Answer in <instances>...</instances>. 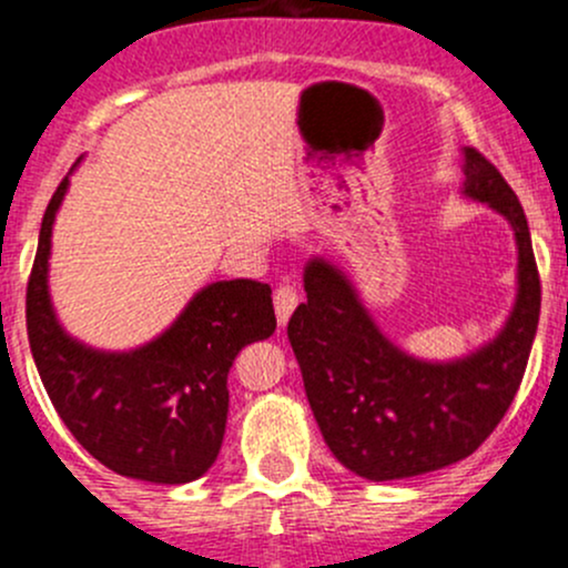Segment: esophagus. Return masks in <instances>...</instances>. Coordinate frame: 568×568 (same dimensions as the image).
<instances>
[{
  "instance_id": "obj_1",
  "label": "esophagus",
  "mask_w": 568,
  "mask_h": 568,
  "mask_svg": "<svg viewBox=\"0 0 568 568\" xmlns=\"http://www.w3.org/2000/svg\"><path fill=\"white\" fill-rule=\"evenodd\" d=\"M300 305V291H296L294 283H280L274 288V313H277L280 324H288L291 313Z\"/></svg>"
}]
</instances>
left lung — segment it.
Instances as JSON below:
<instances>
[{
  "label": "left lung",
  "instance_id": "left-lung-1",
  "mask_svg": "<svg viewBox=\"0 0 568 568\" xmlns=\"http://www.w3.org/2000/svg\"><path fill=\"white\" fill-rule=\"evenodd\" d=\"M464 194L506 216L517 239L511 316L467 357L428 363L400 352L341 268L324 257L305 266L307 302L288 321V341L324 443L359 478H412L467 459L503 420L528 368L541 311L528 220L475 148H464Z\"/></svg>",
  "mask_w": 568,
  "mask_h": 568
}]
</instances>
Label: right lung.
I'll use <instances>...</instances> for the list:
<instances>
[{"mask_svg":"<svg viewBox=\"0 0 568 568\" xmlns=\"http://www.w3.org/2000/svg\"><path fill=\"white\" fill-rule=\"evenodd\" d=\"M68 178L51 194L27 283V335L40 382L77 443L112 473L151 484L200 478L222 448L227 374L247 343L274 332L272 288L220 280L192 296L156 341L99 352L73 341L49 296L51 225Z\"/></svg>","mask_w":568,"mask_h":568,"instance_id":"1","label":"right lung"}]
</instances>
